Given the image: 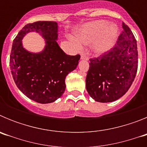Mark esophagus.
Returning a JSON list of instances; mask_svg holds the SVG:
<instances>
[{
	"mask_svg": "<svg viewBox=\"0 0 147 147\" xmlns=\"http://www.w3.org/2000/svg\"><path fill=\"white\" fill-rule=\"evenodd\" d=\"M81 59L82 60H88V57L85 55V54H81Z\"/></svg>",
	"mask_w": 147,
	"mask_h": 147,
	"instance_id": "obj_1",
	"label": "esophagus"
}]
</instances>
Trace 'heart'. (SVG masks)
Listing matches in <instances>:
<instances>
[{
  "label": "heart",
  "instance_id": "1",
  "mask_svg": "<svg viewBox=\"0 0 147 147\" xmlns=\"http://www.w3.org/2000/svg\"><path fill=\"white\" fill-rule=\"evenodd\" d=\"M118 28L114 24H109L106 20H97L86 24L76 33V37L71 38V42L77 49L82 44L94 43L93 51L100 54L105 53L113 46L117 37Z\"/></svg>",
  "mask_w": 147,
  "mask_h": 147
}]
</instances>
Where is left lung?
<instances>
[{
	"label": "left lung",
	"instance_id": "obj_1",
	"mask_svg": "<svg viewBox=\"0 0 147 147\" xmlns=\"http://www.w3.org/2000/svg\"><path fill=\"white\" fill-rule=\"evenodd\" d=\"M122 28L113 48L98 57L90 59L86 89L96 102L107 103L119 99L129 89L136 76L137 42L124 23Z\"/></svg>",
	"mask_w": 147,
	"mask_h": 147
}]
</instances>
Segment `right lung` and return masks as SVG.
I'll use <instances>...</instances> for the list:
<instances>
[{
	"label": "right lung",
	"instance_id": "obj_1",
	"mask_svg": "<svg viewBox=\"0 0 147 147\" xmlns=\"http://www.w3.org/2000/svg\"><path fill=\"white\" fill-rule=\"evenodd\" d=\"M32 31L45 40L41 53H29L23 48L22 40ZM57 32L56 22L37 21L26 25L13 40L9 64L14 81L23 94L38 103H51L62 96L66 76L76 69L80 59L79 54L67 55L60 49Z\"/></svg>",
	"mask_w": 147,
	"mask_h": 147
}]
</instances>
